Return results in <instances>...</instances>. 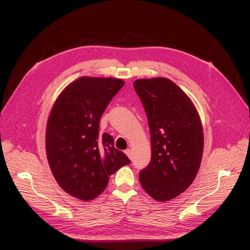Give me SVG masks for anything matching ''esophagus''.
I'll use <instances>...</instances> for the list:
<instances>
[{
  "label": "esophagus",
  "instance_id": "1",
  "mask_svg": "<svg viewBox=\"0 0 250 250\" xmlns=\"http://www.w3.org/2000/svg\"><path fill=\"white\" fill-rule=\"evenodd\" d=\"M125 153H126V155H127L128 157H129L130 160H131V158H132V153H131V150H130V149H126V150H125Z\"/></svg>",
  "mask_w": 250,
  "mask_h": 250
}]
</instances>
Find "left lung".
<instances>
[{"mask_svg":"<svg viewBox=\"0 0 250 250\" xmlns=\"http://www.w3.org/2000/svg\"><path fill=\"white\" fill-rule=\"evenodd\" d=\"M133 87L146 111L151 161L140 183L157 201L175 198L192 185L203 152V130L188 97L167 78L139 79Z\"/></svg>","mask_w":250,"mask_h":250,"instance_id":"obj_1","label":"left lung"}]
</instances>
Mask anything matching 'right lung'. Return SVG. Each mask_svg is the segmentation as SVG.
<instances>
[{
    "instance_id": "1",
    "label": "right lung",
    "mask_w": 250,
    "mask_h": 250,
    "mask_svg": "<svg viewBox=\"0 0 250 250\" xmlns=\"http://www.w3.org/2000/svg\"><path fill=\"white\" fill-rule=\"evenodd\" d=\"M124 81L81 77L65 87L47 124L46 150L53 176L63 191L81 200L99 196L108 176L130 164L110 134L99 133L100 119Z\"/></svg>"
}]
</instances>
